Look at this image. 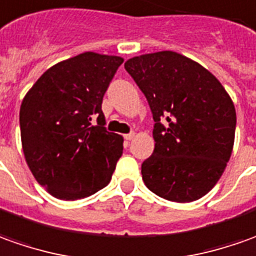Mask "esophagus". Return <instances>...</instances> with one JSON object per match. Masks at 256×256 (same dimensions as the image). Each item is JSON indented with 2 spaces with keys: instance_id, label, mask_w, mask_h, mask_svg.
<instances>
[{
  "instance_id": "34e87169",
  "label": "esophagus",
  "mask_w": 256,
  "mask_h": 256,
  "mask_svg": "<svg viewBox=\"0 0 256 256\" xmlns=\"http://www.w3.org/2000/svg\"><path fill=\"white\" fill-rule=\"evenodd\" d=\"M124 138L126 140H131L135 138V132H130V134H126V135H124Z\"/></svg>"
}]
</instances>
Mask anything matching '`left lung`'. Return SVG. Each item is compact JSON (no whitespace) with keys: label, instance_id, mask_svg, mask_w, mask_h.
<instances>
[{"label":"left lung","instance_id":"left-lung-1","mask_svg":"<svg viewBox=\"0 0 256 256\" xmlns=\"http://www.w3.org/2000/svg\"><path fill=\"white\" fill-rule=\"evenodd\" d=\"M154 116V154L142 179L159 197L190 203L207 194L224 172L234 146L232 100L212 73L170 50L125 62Z\"/></svg>","mask_w":256,"mask_h":256}]
</instances>
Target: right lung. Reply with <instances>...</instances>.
<instances>
[{"instance_id":"obj_1","label":"right lung","mask_w":256,"mask_h":256,"mask_svg":"<svg viewBox=\"0 0 256 256\" xmlns=\"http://www.w3.org/2000/svg\"><path fill=\"white\" fill-rule=\"evenodd\" d=\"M122 62L94 52L63 60L38 78L20 104L26 164L56 198L92 196L111 180L124 140L106 130L101 104Z\"/></svg>"}]
</instances>
